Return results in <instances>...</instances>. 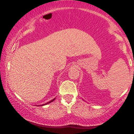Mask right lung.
Here are the masks:
<instances>
[{"label":"right lung","mask_w":134,"mask_h":134,"mask_svg":"<svg viewBox=\"0 0 134 134\" xmlns=\"http://www.w3.org/2000/svg\"><path fill=\"white\" fill-rule=\"evenodd\" d=\"M55 98H54V99H52V101H49V102L47 103H46V104H42V105H41V106H43V105H45V104H47L50 103H51V102H52V101H54V100H55Z\"/></svg>","instance_id":"obj_1"}]
</instances>
